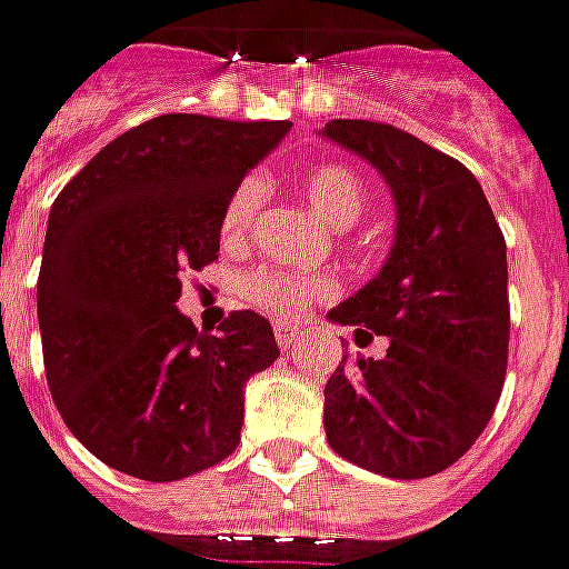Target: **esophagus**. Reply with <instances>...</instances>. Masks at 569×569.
Wrapping results in <instances>:
<instances>
[{
  "label": "esophagus",
  "instance_id": "34e87169",
  "mask_svg": "<svg viewBox=\"0 0 569 569\" xmlns=\"http://www.w3.org/2000/svg\"><path fill=\"white\" fill-rule=\"evenodd\" d=\"M273 336H277V346L280 349H292L299 342V327H289V323H277L273 327Z\"/></svg>",
  "mask_w": 569,
  "mask_h": 569
}]
</instances>
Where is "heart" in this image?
<instances>
[{
	"label": "heart",
	"mask_w": 569,
	"mask_h": 569,
	"mask_svg": "<svg viewBox=\"0 0 569 569\" xmlns=\"http://www.w3.org/2000/svg\"><path fill=\"white\" fill-rule=\"evenodd\" d=\"M299 187L308 204L333 227H349L365 211V183L346 164H333V161L315 164L301 173ZM261 199H264L261 180L246 177L242 183H236L233 192L227 196V202L220 208L218 220L220 239L227 246H242L249 239ZM330 289L333 286L320 277H299V273H289V270L280 268H258L246 273L242 299L254 308H261V311H268V315L289 320V317L305 315L317 299L330 296Z\"/></svg>",
	"instance_id": "obj_1"
}]
</instances>
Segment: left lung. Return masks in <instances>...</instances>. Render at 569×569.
I'll return each instance as SVG.
<instances>
[{"mask_svg":"<svg viewBox=\"0 0 569 569\" xmlns=\"http://www.w3.org/2000/svg\"><path fill=\"white\" fill-rule=\"evenodd\" d=\"M320 137L373 164L396 199L386 264L330 311L365 339L389 336V349L336 367L323 386L327 442L380 477L442 473L486 430L505 386V236L477 177L423 139L377 121H330Z\"/></svg>","mask_w":569,"mask_h":569,"instance_id":"left-lung-1","label":"left lung"}]
</instances>
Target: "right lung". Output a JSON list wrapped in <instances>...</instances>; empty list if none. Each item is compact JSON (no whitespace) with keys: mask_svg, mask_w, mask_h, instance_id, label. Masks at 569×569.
Returning <instances> with one entry per match:
<instances>
[{"mask_svg":"<svg viewBox=\"0 0 569 569\" xmlns=\"http://www.w3.org/2000/svg\"><path fill=\"white\" fill-rule=\"evenodd\" d=\"M289 121L161 114L111 139L49 211L37 315L49 392L108 467L173 482L233 455L246 382L280 358L233 311L199 333L183 277L218 261L220 208Z\"/></svg>","mask_w":569,"mask_h":569,"instance_id":"add662e5","label":"right lung"}]
</instances>
